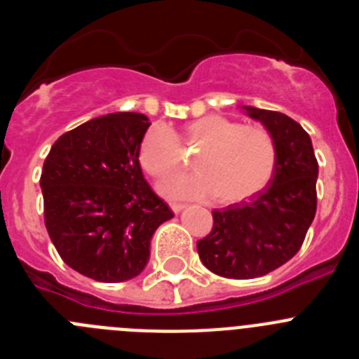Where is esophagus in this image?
Here are the masks:
<instances>
[{
  "label": "esophagus",
  "mask_w": 359,
  "mask_h": 359,
  "mask_svg": "<svg viewBox=\"0 0 359 359\" xmlns=\"http://www.w3.org/2000/svg\"><path fill=\"white\" fill-rule=\"evenodd\" d=\"M187 205H183V203H170V208H172V212H182L183 208H185Z\"/></svg>",
  "instance_id": "obj_1"
}]
</instances>
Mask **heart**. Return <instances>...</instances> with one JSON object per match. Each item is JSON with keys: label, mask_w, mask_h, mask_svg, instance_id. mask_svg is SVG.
I'll return each mask as SVG.
<instances>
[{"label": "heart", "mask_w": 359, "mask_h": 359, "mask_svg": "<svg viewBox=\"0 0 359 359\" xmlns=\"http://www.w3.org/2000/svg\"><path fill=\"white\" fill-rule=\"evenodd\" d=\"M196 149L192 176L170 177L161 183L169 198L203 199L217 196L219 201L246 199L269 182L275 170V142L261 126H243L223 115H207L190 122L183 135L165 123H154L145 131L138 158L151 176L165 177L185 163L183 149Z\"/></svg>", "instance_id": "obj_1"}]
</instances>
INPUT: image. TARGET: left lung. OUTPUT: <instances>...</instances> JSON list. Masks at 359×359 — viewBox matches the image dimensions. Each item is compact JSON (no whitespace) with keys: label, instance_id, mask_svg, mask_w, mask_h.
I'll list each match as a JSON object with an SVG mask.
<instances>
[{"label":"left lung","instance_id":"left-lung-1","mask_svg":"<svg viewBox=\"0 0 359 359\" xmlns=\"http://www.w3.org/2000/svg\"><path fill=\"white\" fill-rule=\"evenodd\" d=\"M268 129L277 160L268 185L246 201L212 210L214 226L198 241L199 259L212 273L255 278L297 255L316 214L318 161L304 128L284 113L243 106Z\"/></svg>","mask_w":359,"mask_h":359}]
</instances>
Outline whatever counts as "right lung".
<instances>
[{
    "label": "right lung",
    "mask_w": 359,
    "mask_h": 359,
    "mask_svg": "<svg viewBox=\"0 0 359 359\" xmlns=\"http://www.w3.org/2000/svg\"><path fill=\"white\" fill-rule=\"evenodd\" d=\"M149 126L142 113L98 116L59 136L44 160V224L62 261L84 277L140 275L154 231L174 217L138 160Z\"/></svg>",
    "instance_id": "obj_1"
}]
</instances>
